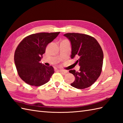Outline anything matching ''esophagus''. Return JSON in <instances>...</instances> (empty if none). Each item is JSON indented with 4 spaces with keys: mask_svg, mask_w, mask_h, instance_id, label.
Instances as JSON below:
<instances>
[{
    "mask_svg": "<svg viewBox=\"0 0 123 123\" xmlns=\"http://www.w3.org/2000/svg\"><path fill=\"white\" fill-rule=\"evenodd\" d=\"M58 71L60 73H62V74H63V75L66 74L67 73V71H65V70H62V69H61V70H59Z\"/></svg>",
    "mask_w": 123,
    "mask_h": 123,
    "instance_id": "esophagus-1",
    "label": "esophagus"
}]
</instances>
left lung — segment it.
Segmentation results:
<instances>
[{"label": "left lung", "instance_id": "left-lung-1", "mask_svg": "<svg viewBox=\"0 0 123 123\" xmlns=\"http://www.w3.org/2000/svg\"><path fill=\"white\" fill-rule=\"evenodd\" d=\"M64 36L71 42V58H77L75 63L80 66L79 72L69 71L75 78L71 86L79 89L87 88L96 81L101 73L104 59L101 47L96 39L89 35L68 33Z\"/></svg>", "mask_w": 123, "mask_h": 123}]
</instances>
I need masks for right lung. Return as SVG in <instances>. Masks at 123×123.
Wrapping results in <instances>:
<instances>
[{
    "mask_svg": "<svg viewBox=\"0 0 123 123\" xmlns=\"http://www.w3.org/2000/svg\"><path fill=\"white\" fill-rule=\"evenodd\" d=\"M60 32L38 33L25 37L15 52L14 62L21 79L30 86H39L46 83L54 73L53 67L40 62L47 45Z\"/></svg>",
    "mask_w": 123,
    "mask_h": 123,
    "instance_id": "add662e5",
    "label": "right lung"
}]
</instances>
